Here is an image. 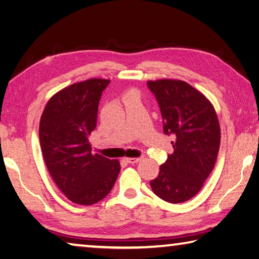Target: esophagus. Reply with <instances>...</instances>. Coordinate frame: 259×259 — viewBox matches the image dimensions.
<instances>
[{"instance_id":"obj_1","label":"esophagus","mask_w":259,"mask_h":259,"mask_svg":"<svg viewBox=\"0 0 259 259\" xmlns=\"http://www.w3.org/2000/svg\"><path fill=\"white\" fill-rule=\"evenodd\" d=\"M125 160L129 164H138L139 161L143 160V157H131V158H125Z\"/></svg>"}]
</instances>
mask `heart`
Here are the masks:
<instances>
[{
	"label": "heart",
	"mask_w": 259,
	"mask_h": 259,
	"mask_svg": "<svg viewBox=\"0 0 259 259\" xmlns=\"http://www.w3.org/2000/svg\"><path fill=\"white\" fill-rule=\"evenodd\" d=\"M129 98H138V93H137L136 90H129L126 91V92L123 94L122 99L125 100V99H129Z\"/></svg>",
	"instance_id": "obj_1"
}]
</instances>
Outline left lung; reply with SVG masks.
<instances>
[{
	"label": "left lung",
	"instance_id": "left-lung-1",
	"mask_svg": "<svg viewBox=\"0 0 259 259\" xmlns=\"http://www.w3.org/2000/svg\"><path fill=\"white\" fill-rule=\"evenodd\" d=\"M158 102L164 134L173 136L174 153L150 181L154 193L169 203L190 200L203 186L217 160L220 125L213 105L183 80L159 79L147 83Z\"/></svg>",
	"mask_w": 259,
	"mask_h": 259
}]
</instances>
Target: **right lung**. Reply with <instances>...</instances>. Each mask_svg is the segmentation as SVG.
Segmentation results:
<instances>
[{
  "mask_svg": "<svg viewBox=\"0 0 259 259\" xmlns=\"http://www.w3.org/2000/svg\"><path fill=\"white\" fill-rule=\"evenodd\" d=\"M109 79L91 78L59 91L48 101L39 125L46 166L56 185L76 204L91 205L110 193L119 160L92 154L89 141Z\"/></svg>",
  "mask_w": 259,
  "mask_h": 259,
  "instance_id": "add662e5",
  "label": "right lung"
}]
</instances>
